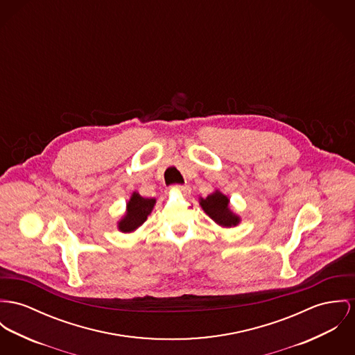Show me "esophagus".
<instances>
[{
    "instance_id": "esophagus-1",
    "label": "esophagus",
    "mask_w": 355,
    "mask_h": 355,
    "mask_svg": "<svg viewBox=\"0 0 355 355\" xmlns=\"http://www.w3.org/2000/svg\"><path fill=\"white\" fill-rule=\"evenodd\" d=\"M173 189L187 194V193H189V191H191V187H189V185H174V187H173Z\"/></svg>"
}]
</instances>
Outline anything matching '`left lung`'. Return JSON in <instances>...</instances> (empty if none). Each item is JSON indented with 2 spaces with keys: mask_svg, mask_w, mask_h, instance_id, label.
<instances>
[{
  "mask_svg": "<svg viewBox=\"0 0 355 355\" xmlns=\"http://www.w3.org/2000/svg\"><path fill=\"white\" fill-rule=\"evenodd\" d=\"M228 202L230 200L224 194L215 191L207 198H201L200 205L207 212V215H209V218H214L220 225L232 227L239 223V218L230 211Z\"/></svg>",
  "mask_w": 355,
  "mask_h": 355,
  "instance_id": "1",
  "label": "left lung"
}]
</instances>
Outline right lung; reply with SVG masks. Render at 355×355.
<instances>
[{"label":"right lung","mask_w":355,"mask_h":355,"mask_svg":"<svg viewBox=\"0 0 355 355\" xmlns=\"http://www.w3.org/2000/svg\"><path fill=\"white\" fill-rule=\"evenodd\" d=\"M154 204V198H144L135 191L127 204V215L119 223V230L123 232H131L137 230L151 214Z\"/></svg>","instance_id":"add662e5"}]
</instances>
